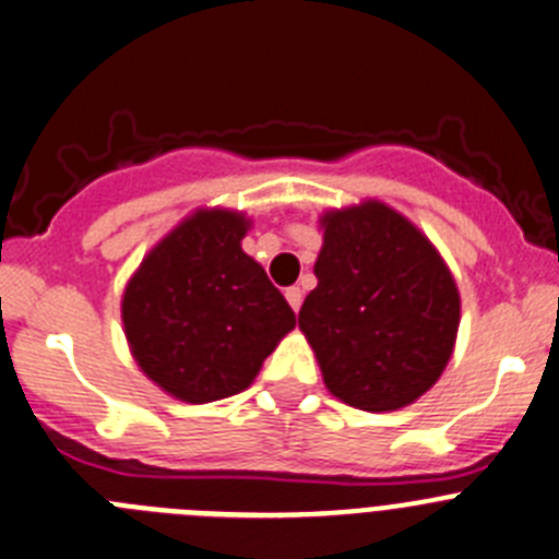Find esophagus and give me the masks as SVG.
Segmentation results:
<instances>
[{
    "label": "esophagus",
    "instance_id": "esophagus-1",
    "mask_svg": "<svg viewBox=\"0 0 559 559\" xmlns=\"http://www.w3.org/2000/svg\"><path fill=\"white\" fill-rule=\"evenodd\" d=\"M285 299H288V305L294 307L296 312H299V307H301V288H288V290H285Z\"/></svg>",
    "mask_w": 559,
    "mask_h": 559
}]
</instances>
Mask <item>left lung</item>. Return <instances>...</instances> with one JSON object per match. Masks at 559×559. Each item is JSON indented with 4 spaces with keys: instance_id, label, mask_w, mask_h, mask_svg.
Segmentation results:
<instances>
[{
    "instance_id": "left-lung-1",
    "label": "left lung",
    "mask_w": 559,
    "mask_h": 559,
    "mask_svg": "<svg viewBox=\"0 0 559 559\" xmlns=\"http://www.w3.org/2000/svg\"><path fill=\"white\" fill-rule=\"evenodd\" d=\"M318 285L299 312L323 384L362 412H395L439 381L461 296L442 254L403 214L365 200L321 216Z\"/></svg>"
}]
</instances>
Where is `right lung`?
Returning <instances> with one entry per match:
<instances>
[{
    "label": "right lung",
    "mask_w": 559,
    "mask_h": 559,
    "mask_svg": "<svg viewBox=\"0 0 559 559\" xmlns=\"http://www.w3.org/2000/svg\"><path fill=\"white\" fill-rule=\"evenodd\" d=\"M249 219L200 209L162 238L123 294V326L142 373L186 403L238 395L296 326L285 296L241 249Z\"/></svg>",
    "instance_id": "right-lung-1"
}]
</instances>
